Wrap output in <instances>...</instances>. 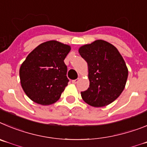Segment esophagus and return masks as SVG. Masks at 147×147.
I'll return each mask as SVG.
<instances>
[{"label": "esophagus", "instance_id": "esophagus-1", "mask_svg": "<svg viewBox=\"0 0 147 147\" xmlns=\"http://www.w3.org/2000/svg\"><path fill=\"white\" fill-rule=\"evenodd\" d=\"M78 80H79V79H76V80H72V83H73V84H76V83H78Z\"/></svg>", "mask_w": 147, "mask_h": 147}]
</instances>
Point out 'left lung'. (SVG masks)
<instances>
[{
	"mask_svg": "<svg viewBox=\"0 0 147 147\" xmlns=\"http://www.w3.org/2000/svg\"><path fill=\"white\" fill-rule=\"evenodd\" d=\"M86 61L89 87L81 92L83 100L93 107H103L118 98L125 88L128 69L118 50L109 42L96 40L79 49Z\"/></svg>",
	"mask_w": 147,
	"mask_h": 147,
	"instance_id": "obj_1",
	"label": "left lung"
}]
</instances>
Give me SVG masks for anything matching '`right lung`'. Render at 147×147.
I'll return each mask as SVG.
<instances>
[{
  "mask_svg": "<svg viewBox=\"0 0 147 147\" xmlns=\"http://www.w3.org/2000/svg\"><path fill=\"white\" fill-rule=\"evenodd\" d=\"M70 49L52 40L42 43L28 54L20 69V78L31 100L42 105L59 100L69 82L64 60Z\"/></svg>",
  "mask_w": 147,
  "mask_h": 147,
  "instance_id": "right-lung-1",
  "label": "right lung"
}]
</instances>
